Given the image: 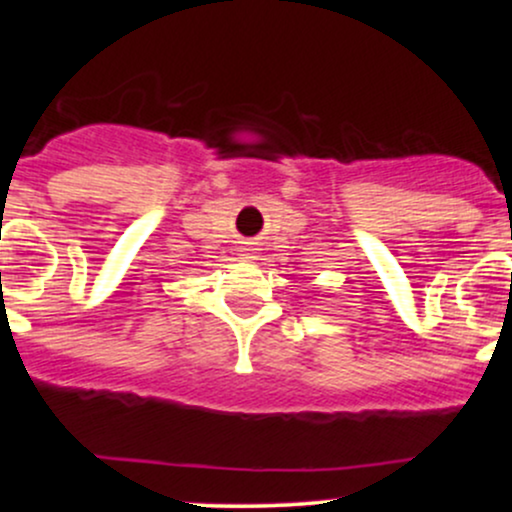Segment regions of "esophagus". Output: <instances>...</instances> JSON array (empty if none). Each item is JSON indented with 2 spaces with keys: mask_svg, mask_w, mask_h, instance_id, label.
Returning <instances> with one entry per match:
<instances>
[{
  "mask_svg": "<svg viewBox=\"0 0 512 512\" xmlns=\"http://www.w3.org/2000/svg\"><path fill=\"white\" fill-rule=\"evenodd\" d=\"M240 252H243L245 260H252V257H255V250H252V248H243Z\"/></svg>",
  "mask_w": 512,
  "mask_h": 512,
  "instance_id": "esophagus-1",
  "label": "esophagus"
}]
</instances>
